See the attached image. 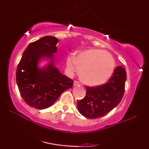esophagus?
I'll use <instances>...</instances> for the list:
<instances>
[{
	"mask_svg": "<svg viewBox=\"0 0 149 149\" xmlns=\"http://www.w3.org/2000/svg\"><path fill=\"white\" fill-rule=\"evenodd\" d=\"M79 84H80V83H79L78 81H74V84H73V85H74V86H78Z\"/></svg>",
	"mask_w": 149,
	"mask_h": 149,
	"instance_id": "34e87169",
	"label": "esophagus"
}]
</instances>
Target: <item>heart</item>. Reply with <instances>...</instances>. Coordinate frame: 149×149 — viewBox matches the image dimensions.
Returning a JSON list of instances; mask_svg holds the SVG:
<instances>
[{
  "label": "heart",
  "mask_w": 149,
  "mask_h": 149,
  "mask_svg": "<svg viewBox=\"0 0 149 149\" xmlns=\"http://www.w3.org/2000/svg\"><path fill=\"white\" fill-rule=\"evenodd\" d=\"M66 66L70 72L77 68L79 77L84 84L98 86L107 82L115 69V61L110 53L102 49H90L74 56H68Z\"/></svg>",
  "instance_id": "obj_1"
}]
</instances>
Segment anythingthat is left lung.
Masks as SVG:
<instances>
[{
	"label": "left lung",
	"instance_id": "8db88e82",
	"mask_svg": "<svg viewBox=\"0 0 149 149\" xmlns=\"http://www.w3.org/2000/svg\"><path fill=\"white\" fill-rule=\"evenodd\" d=\"M126 77L125 69L117 66L113 76L104 84L87 87L86 95L77 102L79 113L89 119H96L109 113L122 100Z\"/></svg>",
	"mask_w": 149,
	"mask_h": 149
}]
</instances>
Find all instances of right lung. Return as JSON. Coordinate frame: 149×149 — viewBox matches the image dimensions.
<instances>
[{
  "instance_id": "obj_1",
  "label": "right lung",
  "mask_w": 149,
  "mask_h": 149,
  "mask_svg": "<svg viewBox=\"0 0 149 149\" xmlns=\"http://www.w3.org/2000/svg\"><path fill=\"white\" fill-rule=\"evenodd\" d=\"M58 39L46 36L28 45L17 65L16 81L25 102L36 109L52 106L62 93L73 86V80L59 72L53 63L45 68H38L43 57L53 58Z\"/></svg>"
}]
</instances>
